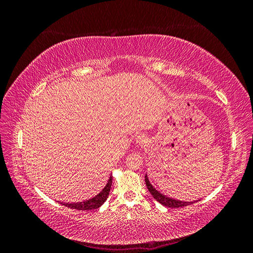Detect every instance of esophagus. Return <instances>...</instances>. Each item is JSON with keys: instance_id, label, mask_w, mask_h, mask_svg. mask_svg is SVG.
I'll return each mask as SVG.
<instances>
[{"instance_id": "obj_1", "label": "esophagus", "mask_w": 253, "mask_h": 253, "mask_svg": "<svg viewBox=\"0 0 253 253\" xmlns=\"http://www.w3.org/2000/svg\"><path fill=\"white\" fill-rule=\"evenodd\" d=\"M145 142H147V136L143 135V134L137 136V138H136V143L137 144L141 145V144H144Z\"/></svg>"}]
</instances>
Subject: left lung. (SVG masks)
Segmentation results:
<instances>
[{"mask_svg":"<svg viewBox=\"0 0 253 253\" xmlns=\"http://www.w3.org/2000/svg\"><path fill=\"white\" fill-rule=\"evenodd\" d=\"M145 185H147L148 190L150 191L151 195L155 198V200L160 203L162 205L169 207V208H180V207H186L188 205L194 204L195 202H183V201H179V200H175V198L167 196L163 193H160L159 191H157L154 187L151 185V182L148 178V175H145Z\"/></svg>","mask_w":253,"mask_h":253,"instance_id":"obj_1","label":"left lung"}]
</instances>
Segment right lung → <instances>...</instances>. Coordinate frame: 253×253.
<instances>
[{
	"instance_id": "add662e5",
	"label": "right lung",
	"mask_w": 253,
	"mask_h": 253,
	"mask_svg": "<svg viewBox=\"0 0 253 253\" xmlns=\"http://www.w3.org/2000/svg\"><path fill=\"white\" fill-rule=\"evenodd\" d=\"M112 180L113 177L109 178L108 183H106L105 187L102 189L100 193H98L96 196H94L90 200L80 202V203H73V204H65V203H61L64 205L65 207H68L71 209H77V210H94L100 207L106 200H108L109 194H110V190L112 186Z\"/></svg>"
}]
</instances>
